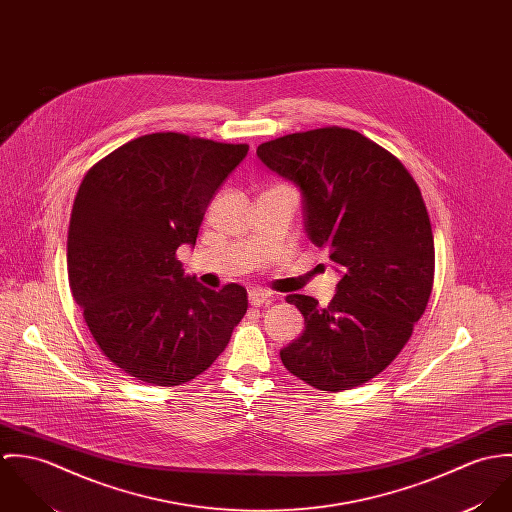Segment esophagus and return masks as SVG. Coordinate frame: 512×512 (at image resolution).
I'll return each mask as SVG.
<instances>
[{"label":"esophagus","mask_w":512,"mask_h":512,"mask_svg":"<svg viewBox=\"0 0 512 512\" xmlns=\"http://www.w3.org/2000/svg\"><path fill=\"white\" fill-rule=\"evenodd\" d=\"M248 299H250V305L254 307H260V305H266L272 301V295L266 292V290H252L248 293Z\"/></svg>","instance_id":"1"}]
</instances>
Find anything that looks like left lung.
Listing matches in <instances>:
<instances>
[{
    "instance_id": "left-lung-1",
    "label": "left lung",
    "mask_w": 512,
    "mask_h": 512,
    "mask_svg": "<svg viewBox=\"0 0 512 512\" xmlns=\"http://www.w3.org/2000/svg\"><path fill=\"white\" fill-rule=\"evenodd\" d=\"M256 155L299 187L305 232L341 272L327 307L286 297L305 329L282 363L319 390L355 388L398 357L426 311L436 256L422 193L390 151L349 128L288 134Z\"/></svg>"
}]
</instances>
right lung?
<instances>
[{
    "instance_id": "obj_1",
    "label": "right lung",
    "mask_w": 512,
    "mask_h": 512,
    "mask_svg": "<svg viewBox=\"0 0 512 512\" xmlns=\"http://www.w3.org/2000/svg\"><path fill=\"white\" fill-rule=\"evenodd\" d=\"M246 153V144L147 134L100 159L78 187L71 292L100 351L136 380H193L246 313L242 286L209 290L175 256L181 244L195 246L207 207Z\"/></svg>"
}]
</instances>
